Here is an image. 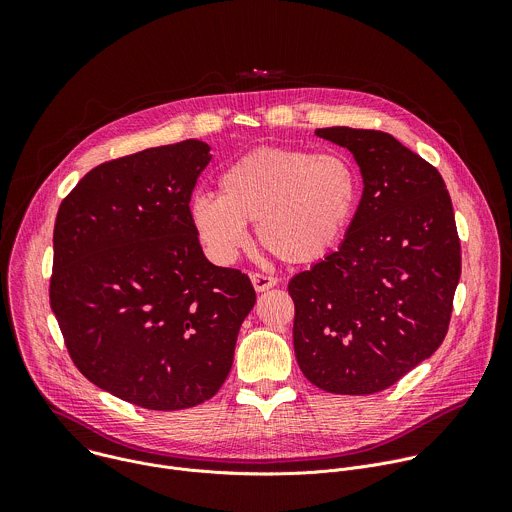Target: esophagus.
<instances>
[{
	"mask_svg": "<svg viewBox=\"0 0 512 512\" xmlns=\"http://www.w3.org/2000/svg\"><path fill=\"white\" fill-rule=\"evenodd\" d=\"M251 281H253V287L257 291H267L273 285H277V277H271V275H265V273H251Z\"/></svg>",
	"mask_w": 512,
	"mask_h": 512,
	"instance_id": "1",
	"label": "esophagus"
}]
</instances>
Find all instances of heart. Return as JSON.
Instances as JSON below:
<instances>
[{
    "mask_svg": "<svg viewBox=\"0 0 512 512\" xmlns=\"http://www.w3.org/2000/svg\"><path fill=\"white\" fill-rule=\"evenodd\" d=\"M358 204V174L338 152L257 148L218 178V194L198 192L188 216L208 255L231 263L247 247V223L285 263H316L344 237Z\"/></svg>",
    "mask_w": 512,
    "mask_h": 512,
    "instance_id": "b5f03b06",
    "label": "heart"
}]
</instances>
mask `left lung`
I'll use <instances>...</instances> for the list:
<instances>
[{
	"mask_svg": "<svg viewBox=\"0 0 512 512\" xmlns=\"http://www.w3.org/2000/svg\"><path fill=\"white\" fill-rule=\"evenodd\" d=\"M350 150L364 190L340 249L289 281L302 373L334 395L395 385L444 342L462 273L442 174L393 135L326 127Z\"/></svg>",
	"mask_w": 512,
	"mask_h": 512,
	"instance_id": "obj_1",
	"label": "left lung"
}]
</instances>
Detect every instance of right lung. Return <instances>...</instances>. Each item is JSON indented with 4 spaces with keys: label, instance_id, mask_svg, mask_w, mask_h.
I'll return each instance as SVG.
<instances>
[{
    "label": "right lung",
    "instance_id": "right-lung-1",
    "mask_svg": "<svg viewBox=\"0 0 512 512\" xmlns=\"http://www.w3.org/2000/svg\"><path fill=\"white\" fill-rule=\"evenodd\" d=\"M208 152L186 139L105 162L56 214L50 308L66 350L93 385L143 409L216 395L255 306L251 279L212 265L190 223Z\"/></svg>",
    "mask_w": 512,
    "mask_h": 512
}]
</instances>
